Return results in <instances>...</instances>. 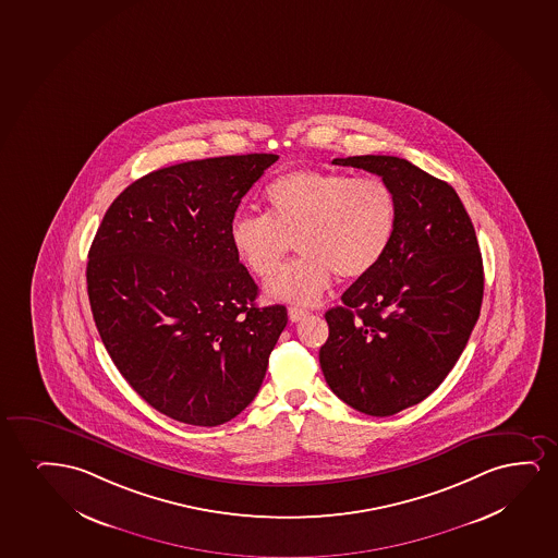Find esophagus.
<instances>
[{
	"label": "esophagus",
	"instance_id": "esophagus-1",
	"mask_svg": "<svg viewBox=\"0 0 558 558\" xmlns=\"http://www.w3.org/2000/svg\"><path fill=\"white\" fill-rule=\"evenodd\" d=\"M288 316H290L291 322L293 324H298L301 319L306 318L308 316V311H304V308H299V306H290V311H288Z\"/></svg>",
	"mask_w": 558,
	"mask_h": 558
}]
</instances>
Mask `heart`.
<instances>
[{"label":"heart","instance_id":"heart-1","mask_svg":"<svg viewBox=\"0 0 558 558\" xmlns=\"http://www.w3.org/2000/svg\"><path fill=\"white\" fill-rule=\"evenodd\" d=\"M265 204L267 216L232 219L229 239L259 278L275 275L295 240L301 257L267 286L268 298L283 303H318L333 275H369L398 229V196L377 174L293 170L265 189Z\"/></svg>","mask_w":558,"mask_h":558}]
</instances>
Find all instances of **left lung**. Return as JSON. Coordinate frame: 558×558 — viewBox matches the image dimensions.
I'll return each mask as SVG.
<instances>
[{
  "instance_id": "8db88e82",
  "label": "left lung",
  "mask_w": 558,
  "mask_h": 558,
  "mask_svg": "<svg viewBox=\"0 0 558 558\" xmlns=\"http://www.w3.org/2000/svg\"><path fill=\"white\" fill-rule=\"evenodd\" d=\"M333 165L388 181L399 216L383 260L342 293V306L326 312L319 365L347 405L391 416L426 399L457 365L483 303V257L447 181L388 155Z\"/></svg>"
}]
</instances>
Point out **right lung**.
Masks as SVG:
<instances>
[{
  "mask_svg": "<svg viewBox=\"0 0 558 558\" xmlns=\"http://www.w3.org/2000/svg\"><path fill=\"white\" fill-rule=\"evenodd\" d=\"M278 155L252 153L160 168L111 203L88 252L87 291L117 369L159 413L219 426L259 391L288 324L257 306L229 225Z\"/></svg>",
  "mask_w": 558,
  "mask_h": 558,
  "instance_id": "right-lung-1",
  "label": "right lung"
}]
</instances>
